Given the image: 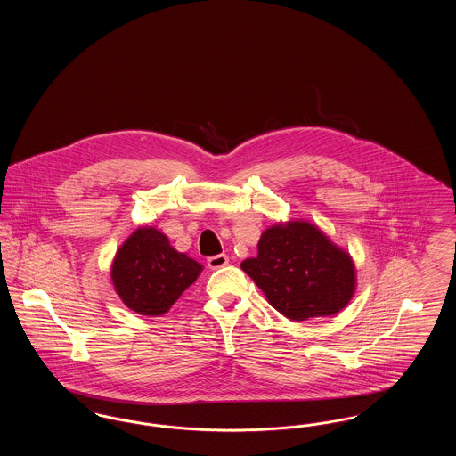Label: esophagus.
Listing matches in <instances>:
<instances>
[{
    "instance_id": "34e87169",
    "label": "esophagus",
    "mask_w": 456,
    "mask_h": 456,
    "mask_svg": "<svg viewBox=\"0 0 456 456\" xmlns=\"http://www.w3.org/2000/svg\"><path fill=\"white\" fill-rule=\"evenodd\" d=\"M227 263H229V256L227 255H216V256H210L207 260V265H208L210 270H218V268L225 266Z\"/></svg>"
}]
</instances>
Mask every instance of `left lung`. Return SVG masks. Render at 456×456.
Returning <instances> with one entry per match:
<instances>
[{"label":"left lung","mask_w":456,"mask_h":456,"mask_svg":"<svg viewBox=\"0 0 456 456\" xmlns=\"http://www.w3.org/2000/svg\"><path fill=\"white\" fill-rule=\"evenodd\" d=\"M240 268L292 322L342 311L355 289V270L347 253L318 227L299 220L266 229L258 256L242 261Z\"/></svg>","instance_id":"obj_1"}]
</instances>
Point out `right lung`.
Returning a JSON list of instances; mask_svg holds the SVG:
<instances>
[{"label":"right lung","mask_w":456,"mask_h":456,"mask_svg":"<svg viewBox=\"0 0 456 456\" xmlns=\"http://www.w3.org/2000/svg\"><path fill=\"white\" fill-rule=\"evenodd\" d=\"M200 272L201 265L177 253L162 232L143 227L119 248L110 275L116 292L130 309L143 316H160L195 282Z\"/></svg>","instance_id":"add662e5"}]
</instances>
